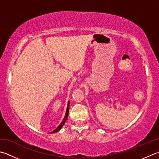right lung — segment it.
<instances>
[{"instance_id":"1","label":"right lung","mask_w":159,"mask_h":159,"mask_svg":"<svg viewBox=\"0 0 159 159\" xmlns=\"http://www.w3.org/2000/svg\"><path fill=\"white\" fill-rule=\"evenodd\" d=\"M69 106H70V101L68 102L67 107V110H66V114H65V118H64L63 120L62 121V122H61V123L60 124V125H59L57 127V128H56V129L54 130V131L52 132V133H55V132H58L59 130H60V129L62 128V127H63V126L64 125V124L65 123V121H66V120H67V119L68 114H69V109H70Z\"/></svg>"}]
</instances>
